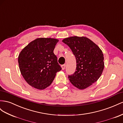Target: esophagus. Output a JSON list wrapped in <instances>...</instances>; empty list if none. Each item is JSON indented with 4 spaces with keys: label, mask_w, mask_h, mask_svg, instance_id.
I'll list each match as a JSON object with an SVG mask.
<instances>
[{
    "label": "esophagus",
    "mask_w": 123,
    "mask_h": 123,
    "mask_svg": "<svg viewBox=\"0 0 123 123\" xmlns=\"http://www.w3.org/2000/svg\"><path fill=\"white\" fill-rule=\"evenodd\" d=\"M66 67V65H62V70H64Z\"/></svg>",
    "instance_id": "34e87169"
}]
</instances>
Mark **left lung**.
Listing matches in <instances>:
<instances>
[{
    "label": "left lung",
    "mask_w": 123,
    "mask_h": 123,
    "mask_svg": "<svg viewBox=\"0 0 123 123\" xmlns=\"http://www.w3.org/2000/svg\"><path fill=\"white\" fill-rule=\"evenodd\" d=\"M70 48L77 62L75 71L69 75L71 84L83 89L97 81L104 69V57L99 46L85 37L74 36L62 41Z\"/></svg>",
    "instance_id": "8db88e82"
}]
</instances>
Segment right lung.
Segmentation results:
<instances>
[{"instance_id": "add662e5", "label": "right lung", "mask_w": 123, "mask_h": 123, "mask_svg": "<svg viewBox=\"0 0 123 123\" xmlns=\"http://www.w3.org/2000/svg\"><path fill=\"white\" fill-rule=\"evenodd\" d=\"M58 40L40 38L30 42L19 53L18 62L22 76L27 83L38 89L50 85L62 68L54 54Z\"/></svg>"}]
</instances>
